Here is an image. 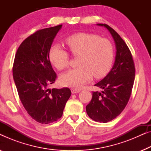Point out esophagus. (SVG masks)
Instances as JSON below:
<instances>
[{"label":"esophagus","instance_id":"1","mask_svg":"<svg viewBox=\"0 0 151 151\" xmlns=\"http://www.w3.org/2000/svg\"><path fill=\"white\" fill-rule=\"evenodd\" d=\"M71 92L72 93H78L80 92L79 89H76V88H71Z\"/></svg>","mask_w":151,"mask_h":151}]
</instances>
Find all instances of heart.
Instances as JSON below:
<instances>
[{"label": "heart", "mask_w": 151, "mask_h": 151, "mask_svg": "<svg viewBox=\"0 0 151 151\" xmlns=\"http://www.w3.org/2000/svg\"><path fill=\"white\" fill-rule=\"evenodd\" d=\"M68 48L73 55H79L75 69L63 74L60 78L64 86L80 88L94 76L100 78L106 76L112 66L114 49L113 44L106 38L97 34L79 32L65 39ZM48 57L51 64L58 70H63L69 65V53L60 45L50 47Z\"/></svg>", "instance_id": "heart-1"}]
</instances>
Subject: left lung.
Returning a JSON list of instances; mask_svg holds the SVG:
<instances>
[{
	"label": "left lung",
	"instance_id": "obj_1",
	"mask_svg": "<svg viewBox=\"0 0 151 151\" xmlns=\"http://www.w3.org/2000/svg\"><path fill=\"white\" fill-rule=\"evenodd\" d=\"M116 47L115 63L111 71L96 86L102 92L93 91L92 99L86 106L87 115L96 122L106 123L117 117L127 106L131 97L135 68L131 51L120 36L106 24Z\"/></svg>",
	"mask_w": 151,
	"mask_h": 151
}]
</instances>
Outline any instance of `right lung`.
I'll list each match as a JSON object with an SVG mask.
<instances>
[{
	"mask_svg": "<svg viewBox=\"0 0 151 151\" xmlns=\"http://www.w3.org/2000/svg\"><path fill=\"white\" fill-rule=\"evenodd\" d=\"M60 25L37 31L27 38L16 51L13 77L18 96L27 112L41 124L60 118L71 90L67 87L49 89L57 78L48 57Z\"/></svg>",
	"mask_w": 151,
	"mask_h": 151,
	"instance_id": "add662e5",
	"label": "right lung"
}]
</instances>
